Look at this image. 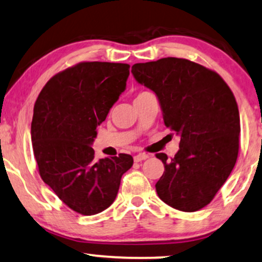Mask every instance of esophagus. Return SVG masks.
<instances>
[{"label":"esophagus","mask_w":262,"mask_h":262,"mask_svg":"<svg viewBox=\"0 0 262 262\" xmlns=\"http://www.w3.org/2000/svg\"><path fill=\"white\" fill-rule=\"evenodd\" d=\"M148 155H146V153H139V155H137L134 157V160L135 162H141V160H145L148 158Z\"/></svg>","instance_id":"obj_1"}]
</instances>
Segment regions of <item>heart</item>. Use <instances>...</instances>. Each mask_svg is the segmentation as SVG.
Segmentation results:
<instances>
[{"label":"heart","mask_w":262,"mask_h":262,"mask_svg":"<svg viewBox=\"0 0 262 262\" xmlns=\"http://www.w3.org/2000/svg\"><path fill=\"white\" fill-rule=\"evenodd\" d=\"M144 93H146V92H141V93H139L138 96H140V95H144Z\"/></svg>","instance_id":"1"}]
</instances>
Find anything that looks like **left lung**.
<instances>
[{
    "instance_id": "left-lung-1",
    "label": "left lung",
    "mask_w": 262,
    "mask_h": 262,
    "mask_svg": "<svg viewBox=\"0 0 262 262\" xmlns=\"http://www.w3.org/2000/svg\"><path fill=\"white\" fill-rule=\"evenodd\" d=\"M135 80L156 93L166 127L180 137V149L164 164L158 196L183 212L210 204L235 166L239 113L230 87L217 73L176 57L135 63Z\"/></svg>"
}]
</instances>
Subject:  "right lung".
I'll return each mask as SVG.
<instances>
[{
    "label": "right lung",
    "instance_id": "add662e5",
    "mask_svg": "<svg viewBox=\"0 0 262 262\" xmlns=\"http://www.w3.org/2000/svg\"><path fill=\"white\" fill-rule=\"evenodd\" d=\"M129 64L81 62L58 73L34 104L31 138L41 180L83 215L106 210L133 157L95 160L97 128L125 90Z\"/></svg>",
    "mask_w": 262,
    "mask_h": 262
}]
</instances>
